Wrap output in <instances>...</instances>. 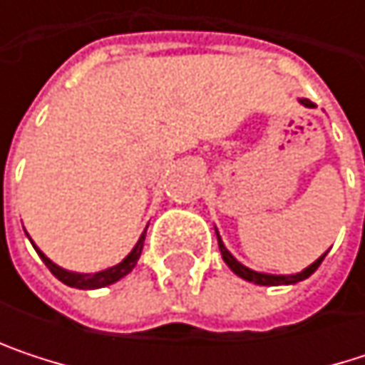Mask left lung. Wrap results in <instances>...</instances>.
Returning a JSON list of instances; mask_svg holds the SVG:
<instances>
[{"label": "left lung", "mask_w": 365, "mask_h": 365, "mask_svg": "<svg viewBox=\"0 0 365 365\" xmlns=\"http://www.w3.org/2000/svg\"><path fill=\"white\" fill-rule=\"evenodd\" d=\"M300 103L302 106H307V108H315V103L313 101H309V99H300ZM217 232V230H215ZM217 245H220V252H222V257H224V262L239 274V277H243V279H247V281H254L257 285H289V283H298V281H304L307 277H311L317 268H319V264L324 262V257L326 254L322 255L317 262H313L309 268H304L302 272H298V274H287V277H277V274H264V272H255V270H250L247 266H243L241 262H237L230 252L224 247V243H222V239H220V235H217Z\"/></svg>", "instance_id": "1"}]
</instances>
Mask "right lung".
Listing matches in <instances>:
<instances>
[{"instance_id": "obj_1", "label": "right lung", "mask_w": 365, "mask_h": 365, "mask_svg": "<svg viewBox=\"0 0 365 365\" xmlns=\"http://www.w3.org/2000/svg\"><path fill=\"white\" fill-rule=\"evenodd\" d=\"M143 241H145V232L139 237V241H137V245L133 247V252L126 255L120 264L111 266V268H108V270L95 272V274H78V272L63 270L61 266L52 264L46 255L37 250L36 245H34V247H36V252L39 254V257L43 259V264L50 268V272H52L58 281H63L65 285H69V287H78V289H97V287H106V285L115 283L118 279H122L124 274H128V272L135 268V264H137V259H139V255H141V250H143Z\"/></svg>"}]
</instances>
